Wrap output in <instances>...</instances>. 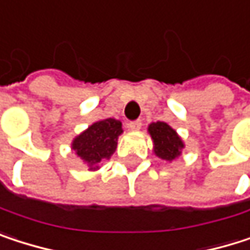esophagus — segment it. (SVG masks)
<instances>
[{"label": "esophagus", "instance_id": "esophagus-1", "mask_svg": "<svg viewBox=\"0 0 250 250\" xmlns=\"http://www.w3.org/2000/svg\"><path fill=\"white\" fill-rule=\"evenodd\" d=\"M141 121L140 119H137V121H131L129 124H128V128L131 129V131H138L140 128H141Z\"/></svg>", "mask_w": 250, "mask_h": 250}]
</instances>
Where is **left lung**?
<instances>
[{"mask_svg": "<svg viewBox=\"0 0 250 250\" xmlns=\"http://www.w3.org/2000/svg\"><path fill=\"white\" fill-rule=\"evenodd\" d=\"M150 135L154 141V153L163 160H173L181 154L184 148L182 140L176 131L165 122H154L148 126Z\"/></svg>", "mask_w": 250, "mask_h": 250, "instance_id": "obj_1", "label": "left lung"}]
</instances>
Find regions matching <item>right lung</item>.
<instances>
[{"label": "right lung", "instance_id": "obj_1", "mask_svg": "<svg viewBox=\"0 0 250 250\" xmlns=\"http://www.w3.org/2000/svg\"><path fill=\"white\" fill-rule=\"evenodd\" d=\"M122 134V124L116 119H104L93 124L80 134L74 143L72 150L81 157L91 169L97 163L109 159L118 146V137Z\"/></svg>", "mask_w": 250, "mask_h": 250}]
</instances>
